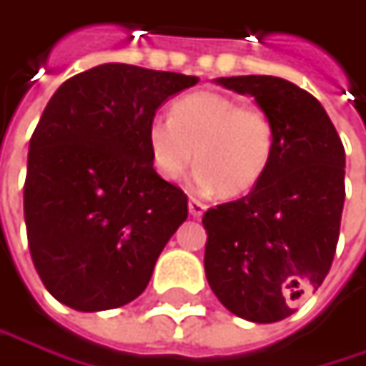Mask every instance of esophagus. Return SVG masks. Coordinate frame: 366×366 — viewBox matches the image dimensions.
Wrapping results in <instances>:
<instances>
[{
  "label": "esophagus",
  "instance_id": "34e87169",
  "mask_svg": "<svg viewBox=\"0 0 366 366\" xmlns=\"http://www.w3.org/2000/svg\"><path fill=\"white\" fill-rule=\"evenodd\" d=\"M205 205L201 203V201H197V199H190L188 201V212H190V216L192 217H201L203 214H205Z\"/></svg>",
  "mask_w": 366,
  "mask_h": 366
}]
</instances>
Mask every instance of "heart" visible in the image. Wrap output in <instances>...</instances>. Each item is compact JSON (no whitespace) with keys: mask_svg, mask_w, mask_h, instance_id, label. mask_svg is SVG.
I'll return each instance as SVG.
<instances>
[{"mask_svg":"<svg viewBox=\"0 0 366 366\" xmlns=\"http://www.w3.org/2000/svg\"><path fill=\"white\" fill-rule=\"evenodd\" d=\"M147 147L159 178L176 182L197 161L199 188L239 197L266 178L277 132L257 107H245L219 92H194L174 102L169 119L150 121Z\"/></svg>","mask_w":366,"mask_h":366,"instance_id":"b5f03b06","label":"heart"}]
</instances>
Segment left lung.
<instances>
[{"instance_id":"8db88e82","label":"left lung","mask_w":366,"mask_h":366,"mask_svg":"<svg viewBox=\"0 0 366 366\" xmlns=\"http://www.w3.org/2000/svg\"><path fill=\"white\" fill-rule=\"evenodd\" d=\"M272 119L274 159L247 197L205 212V274L216 297L251 322L293 315L335 255L346 199V150L312 94L270 75L219 77Z\"/></svg>"}]
</instances>
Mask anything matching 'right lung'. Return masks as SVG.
<instances>
[{
	"instance_id": "obj_1",
	"label": "right lung",
	"mask_w": 366,
	"mask_h": 366,
	"mask_svg": "<svg viewBox=\"0 0 366 366\" xmlns=\"http://www.w3.org/2000/svg\"><path fill=\"white\" fill-rule=\"evenodd\" d=\"M199 77L109 62L56 89L26 161L24 222L39 279L79 312L129 304L188 217V199L159 178L147 129L157 109Z\"/></svg>"
}]
</instances>
